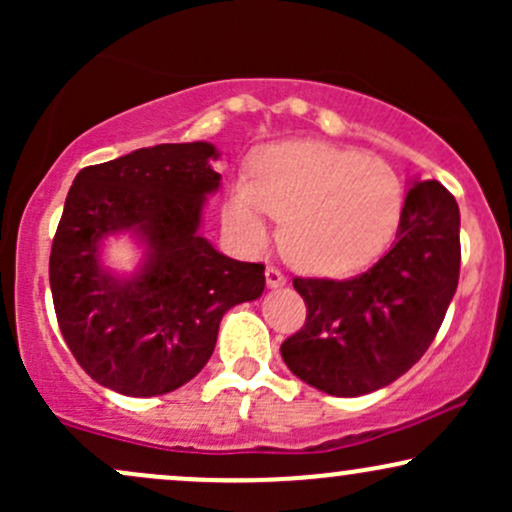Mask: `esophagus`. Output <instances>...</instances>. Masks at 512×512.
Returning a JSON list of instances; mask_svg holds the SVG:
<instances>
[{"label":"esophagus","mask_w":512,"mask_h":512,"mask_svg":"<svg viewBox=\"0 0 512 512\" xmlns=\"http://www.w3.org/2000/svg\"><path fill=\"white\" fill-rule=\"evenodd\" d=\"M264 276H267V286H269V289H279V286L286 284V276L281 274L279 267H272V264H269L267 272H264Z\"/></svg>","instance_id":"1"}]
</instances>
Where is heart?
Listing matches in <instances>:
<instances>
[{
	"label": "heart",
	"mask_w": 512,
	"mask_h": 512,
	"mask_svg": "<svg viewBox=\"0 0 512 512\" xmlns=\"http://www.w3.org/2000/svg\"><path fill=\"white\" fill-rule=\"evenodd\" d=\"M252 170L255 178L233 182L226 219L250 243H264L272 216L284 219L281 245L305 272H361L383 255L402 221V180L363 151L272 144L257 154Z\"/></svg>",
	"instance_id": "obj_1"
}]
</instances>
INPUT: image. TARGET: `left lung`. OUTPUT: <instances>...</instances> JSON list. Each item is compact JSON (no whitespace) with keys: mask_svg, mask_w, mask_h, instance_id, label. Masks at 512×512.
Masks as SVG:
<instances>
[{"mask_svg":"<svg viewBox=\"0 0 512 512\" xmlns=\"http://www.w3.org/2000/svg\"><path fill=\"white\" fill-rule=\"evenodd\" d=\"M460 209L438 180L404 197L395 245L354 279H293L305 325L281 344L293 375L334 397L395 383L426 354L460 279Z\"/></svg>","mask_w":512,"mask_h":512,"instance_id":"obj_1","label":"left lung"}]
</instances>
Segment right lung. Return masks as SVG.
I'll return each instance as SVG.
<instances>
[{
	"label": "right lung",
	"mask_w": 512,
	"mask_h": 512,
	"mask_svg": "<svg viewBox=\"0 0 512 512\" xmlns=\"http://www.w3.org/2000/svg\"><path fill=\"white\" fill-rule=\"evenodd\" d=\"M214 144H158L79 170L50 252V289L64 342L108 390L154 397L207 366L221 317L264 291V264L221 255L199 236L219 190ZM129 230L143 267L115 277L100 243Z\"/></svg>",
	"instance_id": "1"
}]
</instances>
